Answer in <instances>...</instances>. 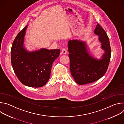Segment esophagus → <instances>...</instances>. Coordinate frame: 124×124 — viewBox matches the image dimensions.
Segmentation results:
<instances>
[{"mask_svg": "<svg viewBox=\"0 0 124 124\" xmlns=\"http://www.w3.org/2000/svg\"><path fill=\"white\" fill-rule=\"evenodd\" d=\"M61 53L63 54H67V50L65 49V48H63L62 49V51H61Z\"/></svg>", "mask_w": 124, "mask_h": 124, "instance_id": "esophagus-1", "label": "esophagus"}]
</instances>
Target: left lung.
Listing matches in <instances>:
<instances>
[{"instance_id":"1","label":"left lung","mask_w":124,"mask_h":124,"mask_svg":"<svg viewBox=\"0 0 124 124\" xmlns=\"http://www.w3.org/2000/svg\"><path fill=\"white\" fill-rule=\"evenodd\" d=\"M94 33L98 35L101 48L104 51L100 59L94 58L89 54L84 41L73 40L68 42L70 73L79 85L92 83L99 79L105 74L109 65L111 51L107 34L98 23Z\"/></svg>"}]
</instances>
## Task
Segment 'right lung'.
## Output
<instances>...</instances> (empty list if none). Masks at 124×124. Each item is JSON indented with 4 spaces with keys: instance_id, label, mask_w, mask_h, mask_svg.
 <instances>
[{
    "instance_id": "right-lung-1",
    "label": "right lung",
    "mask_w": 124,
    "mask_h": 124,
    "mask_svg": "<svg viewBox=\"0 0 124 124\" xmlns=\"http://www.w3.org/2000/svg\"><path fill=\"white\" fill-rule=\"evenodd\" d=\"M27 26L19 33L13 43L11 50L12 66L17 78L23 84L41 87L49 80L52 63L59 56L60 50L42 48L27 51L23 45Z\"/></svg>"
}]
</instances>
